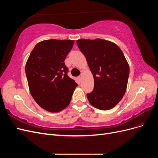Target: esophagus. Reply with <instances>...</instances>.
<instances>
[{"mask_svg":"<svg viewBox=\"0 0 158 158\" xmlns=\"http://www.w3.org/2000/svg\"><path fill=\"white\" fill-rule=\"evenodd\" d=\"M82 75H80V76H78V80L80 81H81V79H82Z\"/></svg>","mask_w":158,"mask_h":158,"instance_id":"obj_1","label":"esophagus"}]
</instances>
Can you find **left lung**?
<instances>
[{"mask_svg":"<svg viewBox=\"0 0 158 158\" xmlns=\"http://www.w3.org/2000/svg\"><path fill=\"white\" fill-rule=\"evenodd\" d=\"M94 76V89L87 94L89 103L101 110L113 108L125 95L129 65L123 51L114 43L102 39L76 41Z\"/></svg>","mask_w":158,"mask_h":158,"instance_id":"8db88e82","label":"left lung"}]
</instances>
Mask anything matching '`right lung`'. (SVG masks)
<instances>
[{
  "mask_svg": "<svg viewBox=\"0 0 158 158\" xmlns=\"http://www.w3.org/2000/svg\"><path fill=\"white\" fill-rule=\"evenodd\" d=\"M74 40L52 39L39 42L26 64L28 86L33 98L47 111L57 113L67 107L78 84L67 75L64 60Z\"/></svg>",
  "mask_w": 158,
  "mask_h": 158,
  "instance_id": "1",
  "label": "right lung"
}]
</instances>
